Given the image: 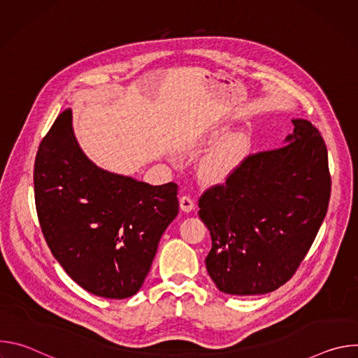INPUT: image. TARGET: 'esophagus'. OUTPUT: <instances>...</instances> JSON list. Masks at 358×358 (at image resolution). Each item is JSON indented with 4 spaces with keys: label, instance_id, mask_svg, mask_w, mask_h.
Listing matches in <instances>:
<instances>
[{
    "label": "esophagus",
    "instance_id": "1",
    "mask_svg": "<svg viewBox=\"0 0 358 358\" xmlns=\"http://www.w3.org/2000/svg\"><path fill=\"white\" fill-rule=\"evenodd\" d=\"M180 208H181V211H184V213H191V211L195 208V203H194L192 198L188 196V195H182V196L180 198Z\"/></svg>",
    "mask_w": 358,
    "mask_h": 358
}]
</instances>
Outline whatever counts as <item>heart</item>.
Masks as SVG:
<instances>
[{"label":"heart","instance_id":"1","mask_svg":"<svg viewBox=\"0 0 358 358\" xmlns=\"http://www.w3.org/2000/svg\"><path fill=\"white\" fill-rule=\"evenodd\" d=\"M250 138L243 131H234L222 137L199 164V176L211 182L225 180L246 157Z\"/></svg>","mask_w":358,"mask_h":358}]
</instances>
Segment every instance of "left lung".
Returning <instances> with one entry per match:
<instances>
[{
	"label": "left lung",
	"mask_w": 358,
	"mask_h": 358,
	"mask_svg": "<svg viewBox=\"0 0 358 358\" xmlns=\"http://www.w3.org/2000/svg\"><path fill=\"white\" fill-rule=\"evenodd\" d=\"M292 123L287 144L249 155L198 199V215L213 239L207 271L224 293L265 294L285 285L327 214L331 177L324 140L310 122Z\"/></svg>",
	"instance_id": "left-lung-1"
}]
</instances>
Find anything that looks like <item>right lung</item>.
<instances>
[{
    "label": "right lung",
    "mask_w": 358,
    "mask_h": 358,
    "mask_svg": "<svg viewBox=\"0 0 358 358\" xmlns=\"http://www.w3.org/2000/svg\"><path fill=\"white\" fill-rule=\"evenodd\" d=\"M34 191L55 259L85 290L108 299L138 292L178 214L176 182L150 185L93 164L75 138L71 109L39 144Z\"/></svg>",
    "instance_id": "obj_1"
}]
</instances>
